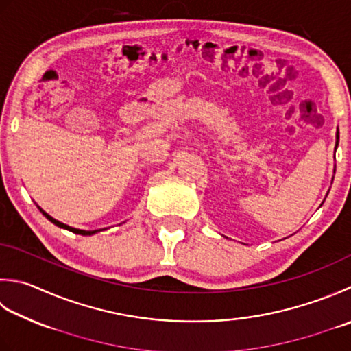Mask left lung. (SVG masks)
<instances>
[{
  "mask_svg": "<svg viewBox=\"0 0 351 351\" xmlns=\"http://www.w3.org/2000/svg\"><path fill=\"white\" fill-rule=\"evenodd\" d=\"M339 134V132H338ZM338 134H336V147H338V140H339V135Z\"/></svg>",
  "mask_w": 351,
  "mask_h": 351,
  "instance_id": "obj_1",
  "label": "left lung"
}]
</instances>
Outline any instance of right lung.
<instances>
[{
  "instance_id": "add662e5",
  "label": "right lung",
  "mask_w": 351,
  "mask_h": 351,
  "mask_svg": "<svg viewBox=\"0 0 351 351\" xmlns=\"http://www.w3.org/2000/svg\"><path fill=\"white\" fill-rule=\"evenodd\" d=\"M40 211H43V215L48 219V221L50 222H53L54 225H58L59 228H64V230H68V231H71V232H75V234H82V236H93V234H95V232H99V231H101V230H93V231H85V230H77V228H73V226H70V225H65V223H62V222H59V221H56V219H53L50 215H47V213L43 210V208H39Z\"/></svg>"
}]
</instances>
